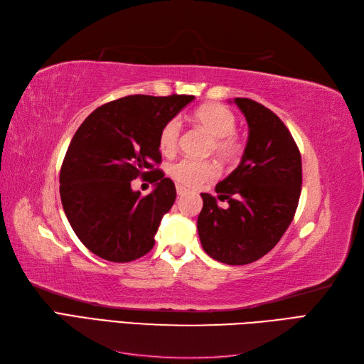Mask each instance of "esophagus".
Here are the masks:
<instances>
[{
    "label": "esophagus",
    "mask_w": 364,
    "mask_h": 364,
    "mask_svg": "<svg viewBox=\"0 0 364 364\" xmlns=\"http://www.w3.org/2000/svg\"><path fill=\"white\" fill-rule=\"evenodd\" d=\"M176 191H178L179 196H183V194H186V191H188V190H186L185 186H182V185L178 183V185H176Z\"/></svg>",
    "instance_id": "esophagus-1"
}]
</instances>
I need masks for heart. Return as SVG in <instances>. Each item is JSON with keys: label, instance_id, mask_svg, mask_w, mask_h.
Wrapping results in <instances>:
<instances>
[{"label": "heart", "instance_id": "heart-1", "mask_svg": "<svg viewBox=\"0 0 364 364\" xmlns=\"http://www.w3.org/2000/svg\"><path fill=\"white\" fill-rule=\"evenodd\" d=\"M194 118L209 135L211 144L209 150L214 151L222 161H234L241 151V139L235 134L237 117L229 107L220 103H206L194 112ZM181 121L170 118L161 127L158 147L164 155H171L179 144ZM168 173L174 181L186 186L200 185L217 176V167L211 161H196L190 158L179 159L170 165Z\"/></svg>", "mask_w": 364, "mask_h": 364}]
</instances>
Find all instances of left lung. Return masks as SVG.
<instances>
[{
  "label": "left lung",
  "instance_id": "8db88e82",
  "mask_svg": "<svg viewBox=\"0 0 364 364\" xmlns=\"http://www.w3.org/2000/svg\"><path fill=\"white\" fill-rule=\"evenodd\" d=\"M234 102L247 119V146L238 167L217 183L218 199L202 193L197 229L209 257L243 266L270 252L290 226L301 197L302 159L277 114L250 98ZM218 200L230 206L220 207Z\"/></svg>",
  "mask_w": 364,
  "mask_h": 364
}]
</instances>
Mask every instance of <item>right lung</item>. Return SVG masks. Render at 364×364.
I'll return each mask as SVG.
<instances>
[{
	"instance_id": "1",
	"label": "right lung",
	"mask_w": 364,
	"mask_h": 364,
	"mask_svg": "<svg viewBox=\"0 0 364 364\" xmlns=\"http://www.w3.org/2000/svg\"><path fill=\"white\" fill-rule=\"evenodd\" d=\"M194 95H127L87 117L74 134L60 167V199L68 222L97 257L129 262L155 246L161 218L176 200L171 179L156 168L158 136ZM157 182L147 196L131 190L136 177Z\"/></svg>"
}]
</instances>
